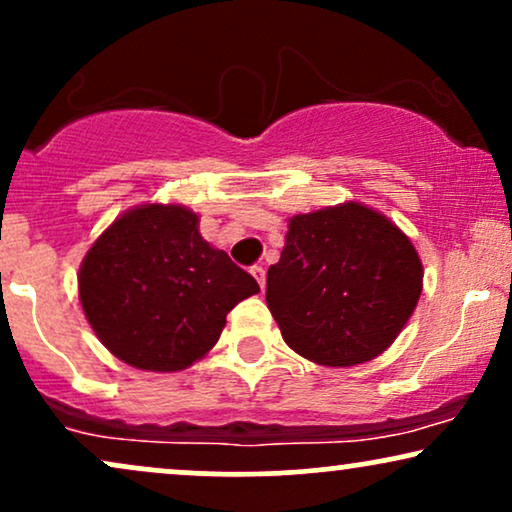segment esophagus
Here are the masks:
<instances>
[{
    "mask_svg": "<svg viewBox=\"0 0 512 512\" xmlns=\"http://www.w3.org/2000/svg\"><path fill=\"white\" fill-rule=\"evenodd\" d=\"M250 274L257 278V283H260V288L264 290V283H267V269H264L262 264H255V267H250Z\"/></svg>",
    "mask_w": 512,
    "mask_h": 512,
    "instance_id": "1",
    "label": "esophagus"
}]
</instances>
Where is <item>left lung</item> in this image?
<instances>
[{
    "label": "left lung",
    "instance_id": "8db88e82",
    "mask_svg": "<svg viewBox=\"0 0 512 512\" xmlns=\"http://www.w3.org/2000/svg\"><path fill=\"white\" fill-rule=\"evenodd\" d=\"M420 293L423 264L409 236L354 200L288 219L281 260L267 271V307L283 340L321 366L383 354Z\"/></svg>",
    "mask_w": 512,
    "mask_h": 512
}]
</instances>
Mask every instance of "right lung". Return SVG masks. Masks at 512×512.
<instances>
[{
  "label": "right lung",
  "instance_id": "add662e5",
  "mask_svg": "<svg viewBox=\"0 0 512 512\" xmlns=\"http://www.w3.org/2000/svg\"><path fill=\"white\" fill-rule=\"evenodd\" d=\"M184 205L127 210L84 255L77 286L108 352L141 371L189 368L215 347L226 314L260 293L248 271L200 236Z\"/></svg>",
  "mask_w": 512,
  "mask_h": 512
}]
</instances>
